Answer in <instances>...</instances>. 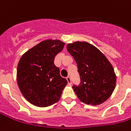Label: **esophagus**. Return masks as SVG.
<instances>
[{"mask_svg": "<svg viewBox=\"0 0 131 131\" xmlns=\"http://www.w3.org/2000/svg\"><path fill=\"white\" fill-rule=\"evenodd\" d=\"M66 79H67V81H68L69 84H72V80H71L70 77H67Z\"/></svg>", "mask_w": 131, "mask_h": 131, "instance_id": "34e87169", "label": "esophagus"}]
</instances>
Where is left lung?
<instances>
[{
    "label": "left lung",
    "mask_w": 131,
    "mask_h": 131,
    "mask_svg": "<svg viewBox=\"0 0 131 131\" xmlns=\"http://www.w3.org/2000/svg\"><path fill=\"white\" fill-rule=\"evenodd\" d=\"M75 59L81 83L72 88L79 99L92 106L99 105L111 96L116 87V76L106 56L86 42H75L67 45Z\"/></svg>",
    "instance_id": "left-lung-1"
}]
</instances>
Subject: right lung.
I'll use <instances>...</instances> for the list:
<instances>
[{
  "instance_id": "right-lung-1",
  "label": "right lung",
  "mask_w": 131,
  "mask_h": 131,
  "mask_svg": "<svg viewBox=\"0 0 131 131\" xmlns=\"http://www.w3.org/2000/svg\"><path fill=\"white\" fill-rule=\"evenodd\" d=\"M64 46L61 40H44L21 57L17 81L22 94L30 104L47 107L59 100L67 80L60 76L54 60Z\"/></svg>"
}]
</instances>
